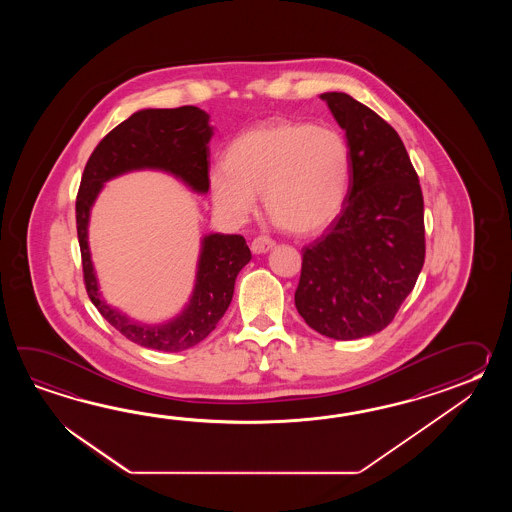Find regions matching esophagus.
I'll list each match as a JSON object with an SVG mask.
<instances>
[{"mask_svg": "<svg viewBox=\"0 0 512 512\" xmlns=\"http://www.w3.org/2000/svg\"><path fill=\"white\" fill-rule=\"evenodd\" d=\"M274 241L271 238H267V236H258V238H254L251 243V249L254 254H263V252H269L271 249H274Z\"/></svg>", "mask_w": 512, "mask_h": 512, "instance_id": "34e87169", "label": "esophagus"}]
</instances>
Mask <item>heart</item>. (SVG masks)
I'll return each mask as SVG.
<instances>
[{"label": "heart", "mask_w": 512, "mask_h": 512, "mask_svg": "<svg viewBox=\"0 0 512 512\" xmlns=\"http://www.w3.org/2000/svg\"><path fill=\"white\" fill-rule=\"evenodd\" d=\"M351 172V146L340 131L274 119L230 142L208 188L214 207L232 221L249 218L263 194L267 214L282 229L315 234L340 216Z\"/></svg>", "instance_id": "heart-1"}]
</instances>
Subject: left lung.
Returning <instances> with one entry per match:
<instances>
[{"instance_id": "8db88e82", "label": "left lung", "mask_w": 512, "mask_h": 512, "mask_svg": "<svg viewBox=\"0 0 512 512\" xmlns=\"http://www.w3.org/2000/svg\"><path fill=\"white\" fill-rule=\"evenodd\" d=\"M353 155L348 199L326 234L304 247L294 305L324 337L382 331L425 263V203L399 133L346 93H322Z\"/></svg>"}]
</instances>
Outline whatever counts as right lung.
<instances>
[{
	"label": "right lung",
	"mask_w": 512,
	"mask_h": 512,
	"mask_svg": "<svg viewBox=\"0 0 512 512\" xmlns=\"http://www.w3.org/2000/svg\"><path fill=\"white\" fill-rule=\"evenodd\" d=\"M208 119V113L196 106L141 109L98 142L80 181L77 230L87 294L111 326L144 348L174 353L205 340L229 309L234 283L251 261V251L240 234H207L201 240L196 285L185 309L163 324H142L111 307L98 291L87 241L91 207L104 183L135 170H161L197 194H207L208 142L214 135Z\"/></svg>",
	"instance_id": "obj_1"
}]
</instances>
